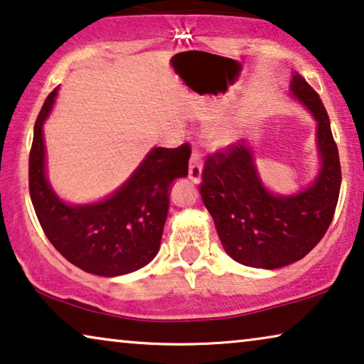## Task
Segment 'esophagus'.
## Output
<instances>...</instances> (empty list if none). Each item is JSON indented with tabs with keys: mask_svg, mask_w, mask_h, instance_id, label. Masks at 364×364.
I'll return each instance as SVG.
<instances>
[{
	"mask_svg": "<svg viewBox=\"0 0 364 364\" xmlns=\"http://www.w3.org/2000/svg\"><path fill=\"white\" fill-rule=\"evenodd\" d=\"M201 173H203L201 153L194 150L191 153V158H189V180L193 183H199V180H201Z\"/></svg>",
	"mask_w": 364,
	"mask_h": 364,
	"instance_id": "esophagus-1",
	"label": "esophagus"
}]
</instances>
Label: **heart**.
Listing matches in <instances>:
<instances>
[{
  "instance_id": "b5f03b06",
  "label": "heart",
  "mask_w": 364,
  "mask_h": 364,
  "mask_svg": "<svg viewBox=\"0 0 364 364\" xmlns=\"http://www.w3.org/2000/svg\"><path fill=\"white\" fill-rule=\"evenodd\" d=\"M237 133H239L237 125H234V124L221 125L211 132V141L216 146H228L235 141Z\"/></svg>"
}]
</instances>
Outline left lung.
I'll use <instances>...</instances> for the list:
<instances>
[{"label":"left lung","mask_w":364,"mask_h":364,"mask_svg":"<svg viewBox=\"0 0 364 364\" xmlns=\"http://www.w3.org/2000/svg\"><path fill=\"white\" fill-rule=\"evenodd\" d=\"M290 89L318 122L321 170L310 188L294 196L269 193L244 143L208 155L203 166L199 193L223 247L249 267L279 269L304 259L328 231L340 196V155L323 102L299 74Z\"/></svg>","instance_id":"1"}]
</instances>
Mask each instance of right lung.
I'll use <instances>...</instances> for the list:
<instances>
[{
    "label": "right lung",
    "instance_id": "obj_1",
    "mask_svg": "<svg viewBox=\"0 0 364 364\" xmlns=\"http://www.w3.org/2000/svg\"><path fill=\"white\" fill-rule=\"evenodd\" d=\"M46 99L29 151V194L50 244L79 269L114 277L143 267L160 249L170 206V184L188 175L191 146L153 148L133 176L105 201L69 206L50 189L44 173L43 124L55 99Z\"/></svg>",
    "mask_w": 364,
    "mask_h": 364
}]
</instances>
